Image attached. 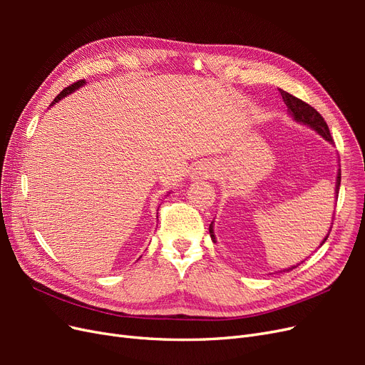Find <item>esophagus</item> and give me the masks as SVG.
Segmentation results:
<instances>
[{
  "label": "esophagus",
  "mask_w": 365,
  "mask_h": 365,
  "mask_svg": "<svg viewBox=\"0 0 365 365\" xmlns=\"http://www.w3.org/2000/svg\"><path fill=\"white\" fill-rule=\"evenodd\" d=\"M200 170H201V169H200Z\"/></svg>",
  "instance_id": "esophagus-1"
}]
</instances>
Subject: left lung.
I'll return each mask as SVG.
<instances>
[{"mask_svg":"<svg viewBox=\"0 0 365 365\" xmlns=\"http://www.w3.org/2000/svg\"><path fill=\"white\" fill-rule=\"evenodd\" d=\"M279 91H280V94H282V97H283V102L286 103V106H288V111L291 113V115H292L295 120L302 121V123L314 128L319 135H323L327 141L334 143L332 135H330V132H329L327 123L324 121V118L322 117V114H319L315 108H312L309 103L300 101V98H297L295 96H292V94H289V93H286V91H283V90H279ZM339 182H341V170L338 172V176H336V190H335L336 193L339 192ZM336 196H338V195H336ZM210 236H212L213 242H216V240H215L213 227H212V225H210ZM326 239H327V236H326ZM326 239L323 240V244L326 242ZM323 244H322V245H323ZM294 268H295V267L288 268V269H283V271H292Z\"/></svg>","mask_w":365,"mask_h":365,"instance_id":"1","label":"left lung"}]
</instances>
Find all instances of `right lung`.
Listing matches in <instances>:
<instances>
[{"instance_id": "right-lung-1", "label": "right lung", "mask_w": 365, "mask_h": 365, "mask_svg": "<svg viewBox=\"0 0 365 365\" xmlns=\"http://www.w3.org/2000/svg\"><path fill=\"white\" fill-rule=\"evenodd\" d=\"M85 83V81L82 79V81H77V82H74V83H71V85H68L67 88H63V90L56 96V98H54V102L51 103V105H54V103H56L58 101H61V98L62 97H65V96H67V94H70V93H73L74 90H77V88H81L82 85Z\"/></svg>"}]
</instances>
